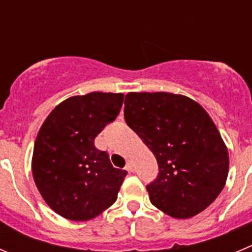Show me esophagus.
<instances>
[{
  "label": "esophagus",
  "instance_id": "obj_1",
  "mask_svg": "<svg viewBox=\"0 0 252 252\" xmlns=\"http://www.w3.org/2000/svg\"><path fill=\"white\" fill-rule=\"evenodd\" d=\"M125 168L127 169L128 172H133V164H132V162H131V160H127V162H126V167H125Z\"/></svg>",
  "mask_w": 252,
  "mask_h": 252
}]
</instances>
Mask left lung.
<instances>
[{
  "label": "left lung",
  "mask_w": 252,
  "mask_h": 252,
  "mask_svg": "<svg viewBox=\"0 0 252 252\" xmlns=\"http://www.w3.org/2000/svg\"><path fill=\"white\" fill-rule=\"evenodd\" d=\"M124 115L157 159V178L146 186L156 208L188 219L217 199L227 178L229 155L198 102L169 93H128Z\"/></svg>",
  "instance_id": "left-lung-1"
}]
</instances>
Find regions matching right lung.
Masks as SVG:
<instances>
[{
  "label": "right lung",
  "mask_w": 252,
  "mask_h": 252,
  "mask_svg": "<svg viewBox=\"0 0 252 252\" xmlns=\"http://www.w3.org/2000/svg\"><path fill=\"white\" fill-rule=\"evenodd\" d=\"M124 94L90 93L64 100L35 138L32 173L43 199L69 220L101 214L117 199L126 171L114 168L95 137L120 114Z\"/></svg>",
  "instance_id": "add662e5"
}]
</instances>
